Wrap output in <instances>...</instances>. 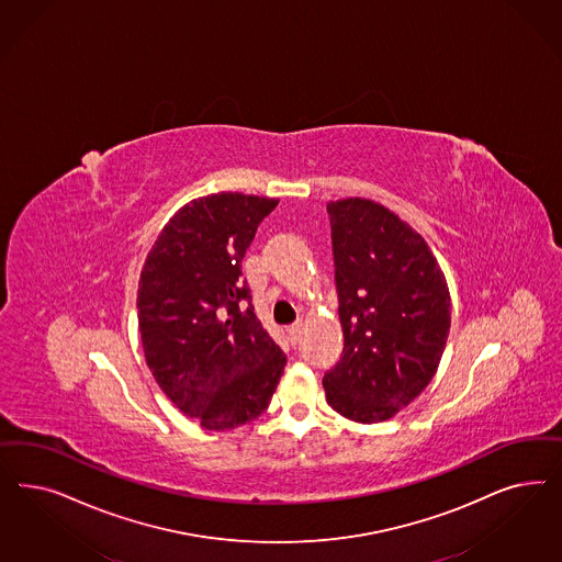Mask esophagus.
<instances>
[{
  "label": "esophagus",
  "mask_w": 562,
  "mask_h": 562,
  "mask_svg": "<svg viewBox=\"0 0 562 562\" xmlns=\"http://www.w3.org/2000/svg\"><path fill=\"white\" fill-rule=\"evenodd\" d=\"M288 335H290L291 344H297V339L302 335V325L295 323V325L288 326Z\"/></svg>",
  "instance_id": "1"
}]
</instances>
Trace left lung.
Segmentation results:
<instances>
[{
    "mask_svg": "<svg viewBox=\"0 0 562 562\" xmlns=\"http://www.w3.org/2000/svg\"><path fill=\"white\" fill-rule=\"evenodd\" d=\"M344 353L325 374L328 405L376 424L428 386L451 328L447 279L424 237L374 200L326 204Z\"/></svg>",
    "mask_w": 562,
    "mask_h": 562,
    "instance_id": "left-lung-1",
    "label": "left lung"
}]
</instances>
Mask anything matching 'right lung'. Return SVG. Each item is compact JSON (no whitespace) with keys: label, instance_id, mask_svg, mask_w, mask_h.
<instances>
[{"label":"right lung","instance_id":"obj_1","mask_svg":"<svg viewBox=\"0 0 562 562\" xmlns=\"http://www.w3.org/2000/svg\"><path fill=\"white\" fill-rule=\"evenodd\" d=\"M279 200L221 192L167 221L138 281L146 366L169 401L204 430L260 416L288 363L254 314L241 260Z\"/></svg>","mask_w":562,"mask_h":562}]
</instances>
